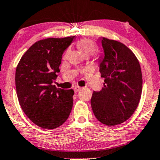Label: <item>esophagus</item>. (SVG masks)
Here are the masks:
<instances>
[{
	"instance_id": "34e87169",
	"label": "esophagus",
	"mask_w": 160,
	"mask_h": 160,
	"mask_svg": "<svg viewBox=\"0 0 160 160\" xmlns=\"http://www.w3.org/2000/svg\"><path fill=\"white\" fill-rule=\"evenodd\" d=\"M80 89H81V88H80V87H79V86H75L74 88V93H77L78 92V91H80Z\"/></svg>"
}]
</instances>
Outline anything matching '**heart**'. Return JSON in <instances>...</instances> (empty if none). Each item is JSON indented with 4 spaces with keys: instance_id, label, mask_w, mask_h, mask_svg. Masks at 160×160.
Wrapping results in <instances>:
<instances>
[{
    "instance_id": "1",
    "label": "heart",
    "mask_w": 160,
    "mask_h": 160,
    "mask_svg": "<svg viewBox=\"0 0 160 160\" xmlns=\"http://www.w3.org/2000/svg\"><path fill=\"white\" fill-rule=\"evenodd\" d=\"M77 48L84 55H91L97 51V46L92 41L89 39H81L76 44ZM67 52L65 54L67 55Z\"/></svg>"
}]
</instances>
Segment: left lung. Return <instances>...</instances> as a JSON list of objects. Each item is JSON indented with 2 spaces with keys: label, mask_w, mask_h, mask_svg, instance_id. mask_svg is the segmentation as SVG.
<instances>
[{
  "label": "left lung",
  "mask_w": 160,
  "mask_h": 160,
  "mask_svg": "<svg viewBox=\"0 0 160 160\" xmlns=\"http://www.w3.org/2000/svg\"><path fill=\"white\" fill-rule=\"evenodd\" d=\"M104 56L99 72L103 88L93 91L91 105L93 114L108 126L120 124L137 109L142 93V78L138 58L130 49L116 40L100 39Z\"/></svg>",
  "instance_id": "left-lung-1"
}]
</instances>
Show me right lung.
<instances>
[{
  "label": "right lung",
  "mask_w": 160,
  "mask_h": 160,
  "mask_svg": "<svg viewBox=\"0 0 160 160\" xmlns=\"http://www.w3.org/2000/svg\"><path fill=\"white\" fill-rule=\"evenodd\" d=\"M74 38L39 40L25 52L17 67L15 85L21 108L42 128L61 126L72 109L74 91L57 88L52 82L60 72L63 53Z\"/></svg>",
  "instance_id": "add662e5"
}]
</instances>
